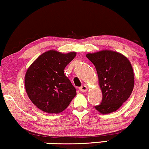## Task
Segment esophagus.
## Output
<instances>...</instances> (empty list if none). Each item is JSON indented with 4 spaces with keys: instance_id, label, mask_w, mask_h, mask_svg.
I'll list each match as a JSON object with an SVG mask.
<instances>
[{
    "instance_id": "esophagus-1",
    "label": "esophagus",
    "mask_w": 149,
    "mask_h": 149,
    "mask_svg": "<svg viewBox=\"0 0 149 149\" xmlns=\"http://www.w3.org/2000/svg\"><path fill=\"white\" fill-rule=\"evenodd\" d=\"M79 90L81 91V92L85 93V92L87 91V90H88V89H87V87L86 86H81L79 88Z\"/></svg>"
}]
</instances>
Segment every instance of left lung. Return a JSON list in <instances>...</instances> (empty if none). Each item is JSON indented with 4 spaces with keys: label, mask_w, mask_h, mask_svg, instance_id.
<instances>
[{
    "label": "left lung",
    "mask_w": 149,
    "mask_h": 149,
    "mask_svg": "<svg viewBox=\"0 0 149 149\" xmlns=\"http://www.w3.org/2000/svg\"><path fill=\"white\" fill-rule=\"evenodd\" d=\"M93 63L102 93L100 104L95 106L103 114L116 111L129 98L134 88V72L130 61L119 52L104 49L86 55Z\"/></svg>",
    "instance_id": "1"
}]
</instances>
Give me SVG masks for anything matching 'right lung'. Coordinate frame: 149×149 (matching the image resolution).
Segmentation results:
<instances>
[{
	"label": "right lung",
	"instance_id": "obj_1",
	"mask_svg": "<svg viewBox=\"0 0 149 149\" xmlns=\"http://www.w3.org/2000/svg\"><path fill=\"white\" fill-rule=\"evenodd\" d=\"M76 52H44L27 69L24 84L29 99L38 109L59 113L77 95L76 89L64 74V69L76 56Z\"/></svg>",
	"mask_w": 149,
	"mask_h": 149
}]
</instances>
